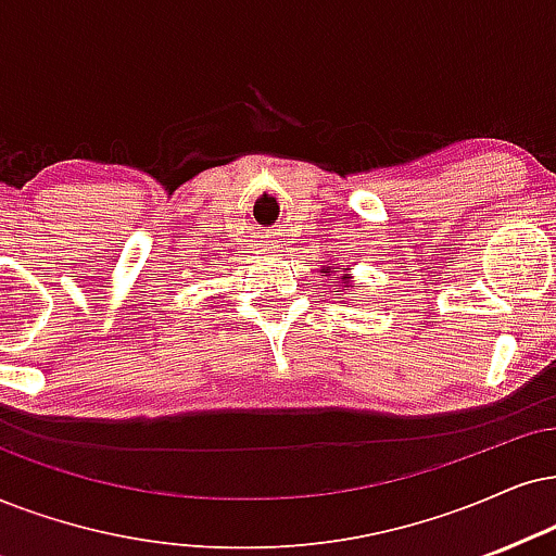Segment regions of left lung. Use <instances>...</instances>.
<instances>
[{"label": "left lung", "mask_w": 556, "mask_h": 556, "mask_svg": "<svg viewBox=\"0 0 556 556\" xmlns=\"http://www.w3.org/2000/svg\"><path fill=\"white\" fill-rule=\"evenodd\" d=\"M323 271H326V274H330V266H326V269H323Z\"/></svg>", "instance_id": "left-lung-1"}]
</instances>
